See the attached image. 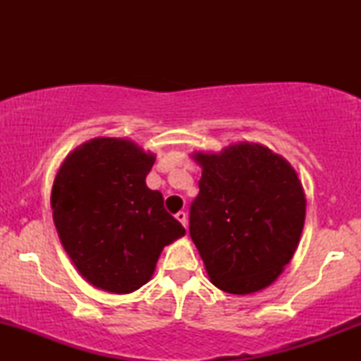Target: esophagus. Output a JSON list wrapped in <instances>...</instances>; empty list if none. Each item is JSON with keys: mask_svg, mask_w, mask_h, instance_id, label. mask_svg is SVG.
<instances>
[{"mask_svg": "<svg viewBox=\"0 0 361 361\" xmlns=\"http://www.w3.org/2000/svg\"><path fill=\"white\" fill-rule=\"evenodd\" d=\"M176 219L179 220L180 224L184 225L185 228H187V214H185V212H182V210H180V212H177V214H176Z\"/></svg>", "mask_w": 361, "mask_h": 361, "instance_id": "34e87169", "label": "esophagus"}]
</instances>
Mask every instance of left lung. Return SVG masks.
I'll list each match as a JSON object with an SVG mask.
<instances>
[{"instance_id":"obj_1","label":"left lung","mask_w":361,"mask_h":361,"mask_svg":"<svg viewBox=\"0 0 361 361\" xmlns=\"http://www.w3.org/2000/svg\"><path fill=\"white\" fill-rule=\"evenodd\" d=\"M202 166L189 231L216 288L250 294L266 288L293 258L305 197L288 161L241 142L220 154L195 152Z\"/></svg>"}]
</instances>
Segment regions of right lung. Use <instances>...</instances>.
Returning a JSON list of instances; mask_svg holds the SVG:
<instances>
[{
  "instance_id": "1",
  "label": "right lung",
  "mask_w": 361,
  "mask_h": 361,
  "mask_svg": "<svg viewBox=\"0 0 361 361\" xmlns=\"http://www.w3.org/2000/svg\"><path fill=\"white\" fill-rule=\"evenodd\" d=\"M156 157L121 137H95L67 156L52 187L63 248L95 288L128 294L146 284L166 245L185 228L146 185Z\"/></svg>"
}]
</instances>
